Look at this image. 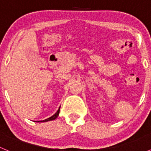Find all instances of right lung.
I'll use <instances>...</instances> for the list:
<instances>
[{"mask_svg":"<svg viewBox=\"0 0 151 151\" xmlns=\"http://www.w3.org/2000/svg\"><path fill=\"white\" fill-rule=\"evenodd\" d=\"M60 107H59V109H58V111L57 112H55V113L54 114V115H52V116H51L50 117V118H47V119H45V120H44V121H37V122H47V121H53V120H55V119H56V118H57V117L58 116V115H59V112H60Z\"/></svg>","mask_w":151,"mask_h":151,"instance_id":"obj_1","label":"right lung"}]
</instances>
